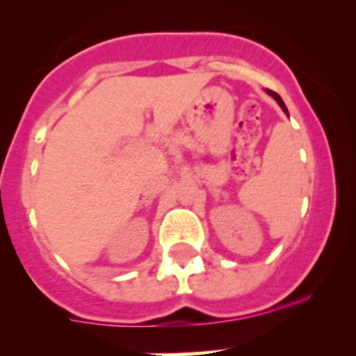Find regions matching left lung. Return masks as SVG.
<instances>
[{
    "label": "left lung",
    "mask_w": 356,
    "mask_h": 356,
    "mask_svg": "<svg viewBox=\"0 0 356 356\" xmlns=\"http://www.w3.org/2000/svg\"><path fill=\"white\" fill-rule=\"evenodd\" d=\"M267 92H269V94H270V95H273V97L275 99V101H277V104H279V106H281V107H282V111H284V113L287 114V109H286L284 102H282V99H281V97H279V95H277V94H275V92H273V90H267Z\"/></svg>",
    "instance_id": "1"
}]
</instances>
